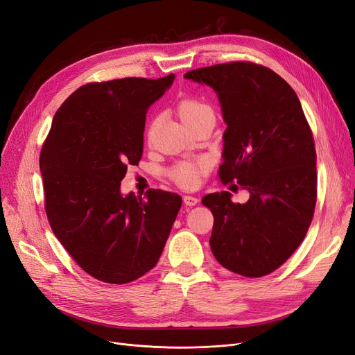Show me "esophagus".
<instances>
[{"label":"esophagus","instance_id":"esophagus-1","mask_svg":"<svg viewBox=\"0 0 355 355\" xmlns=\"http://www.w3.org/2000/svg\"><path fill=\"white\" fill-rule=\"evenodd\" d=\"M182 200H184V205L186 206H196L199 203V199L196 198V196H184V198H182Z\"/></svg>","mask_w":355,"mask_h":355}]
</instances>
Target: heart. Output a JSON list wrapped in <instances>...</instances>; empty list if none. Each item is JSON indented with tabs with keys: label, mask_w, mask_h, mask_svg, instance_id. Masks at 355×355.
<instances>
[{
	"label": "heart",
	"mask_w": 355,
	"mask_h": 355,
	"mask_svg": "<svg viewBox=\"0 0 355 355\" xmlns=\"http://www.w3.org/2000/svg\"><path fill=\"white\" fill-rule=\"evenodd\" d=\"M203 114H212V110L209 105L200 102V101H184L180 105V115L181 120L186 123L194 120ZM206 169L205 161L198 162H180L175 166L171 168L169 175L173 178L177 184L181 187H193L198 184V180L202 171Z\"/></svg>",
	"instance_id": "b5f03b06"
}]
</instances>
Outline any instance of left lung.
Listing matches in <instances>:
<instances>
[{"label": "left lung", "mask_w": 355, "mask_h": 355, "mask_svg": "<svg viewBox=\"0 0 355 355\" xmlns=\"http://www.w3.org/2000/svg\"><path fill=\"white\" fill-rule=\"evenodd\" d=\"M184 78L212 87L224 131L219 177L250 193L206 194L214 214L212 253L225 269L259 278L278 269L304 240L318 194L316 149L293 87L253 62L191 70Z\"/></svg>", "instance_id": "obj_1"}]
</instances>
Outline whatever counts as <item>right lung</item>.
<instances>
[{
	"mask_svg": "<svg viewBox=\"0 0 355 355\" xmlns=\"http://www.w3.org/2000/svg\"><path fill=\"white\" fill-rule=\"evenodd\" d=\"M174 78L78 87L44 143L39 166L49 225L76 263L102 282L127 284L153 269L181 207L177 193H121L127 166L143 153L148 110Z\"/></svg>",
	"mask_w": 355,
	"mask_h": 355,
	"instance_id": "right-lung-1",
	"label": "right lung"
}]
</instances>
